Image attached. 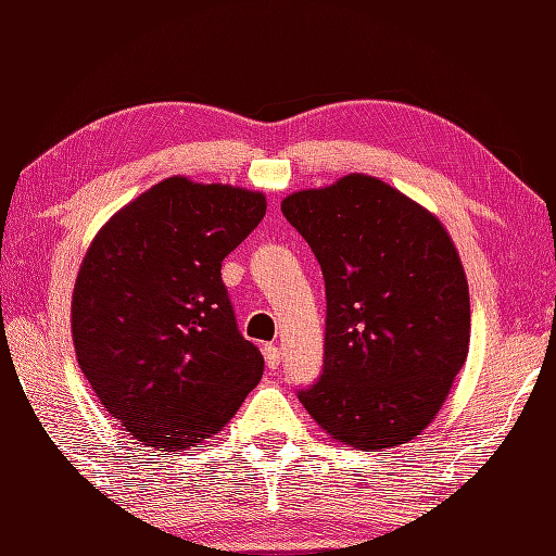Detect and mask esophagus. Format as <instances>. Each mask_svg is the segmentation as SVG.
I'll return each instance as SVG.
<instances>
[{
  "label": "esophagus",
  "instance_id": "34e87169",
  "mask_svg": "<svg viewBox=\"0 0 556 556\" xmlns=\"http://www.w3.org/2000/svg\"><path fill=\"white\" fill-rule=\"evenodd\" d=\"M263 353H265V363H267V368H269V370H277L279 365H281V353H279V349H277L275 344H265Z\"/></svg>",
  "mask_w": 556,
  "mask_h": 556
}]
</instances>
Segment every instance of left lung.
Masks as SVG:
<instances>
[{"label": "left lung", "mask_w": 556, "mask_h": 556, "mask_svg": "<svg viewBox=\"0 0 556 556\" xmlns=\"http://www.w3.org/2000/svg\"><path fill=\"white\" fill-rule=\"evenodd\" d=\"M325 277V365L299 401L337 442L392 448L440 413L470 341L464 265L442 222L368 174L281 200Z\"/></svg>", "instance_id": "1"}]
</instances>
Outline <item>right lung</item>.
<instances>
[{
	"instance_id": "right-lung-1",
	"label": "right lung",
	"mask_w": 556,
	"mask_h": 556,
	"mask_svg": "<svg viewBox=\"0 0 556 556\" xmlns=\"http://www.w3.org/2000/svg\"><path fill=\"white\" fill-rule=\"evenodd\" d=\"M265 210L257 191L169 176L116 212L83 257L71 301L78 365L110 416L155 452L210 440L263 377L222 260Z\"/></svg>"
}]
</instances>
